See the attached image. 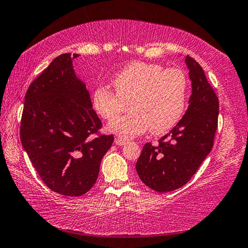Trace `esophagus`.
<instances>
[{
    "instance_id": "34e87169",
    "label": "esophagus",
    "mask_w": 248,
    "mask_h": 248,
    "mask_svg": "<svg viewBox=\"0 0 248 248\" xmlns=\"http://www.w3.org/2000/svg\"><path fill=\"white\" fill-rule=\"evenodd\" d=\"M125 143H127V140H125L119 139V138H116V139H115V144H116V145H118V146H123V145H124Z\"/></svg>"
}]
</instances>
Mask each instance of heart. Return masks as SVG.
Segmentation results:
<instances>
[{
  "label": "heart",
  "instance_id": "obj_1",
  "mask_svg": "<svg viewBox=\"0 0 248 248\" xmlns=\"http://www.w3.org/2000/svg\"><path fill=\"white\" fill-rule=\"evenodd\" d=\"M115 92L107 86L94 89L92 102L105 120H111L126 109L133 112L110 121L108 130L120 138L131 139L150 128L155 134L167 132L186 108L187 78L179 68H167L145 62H132L112 80Z\"/></svg>",
  "mask_w": 248,
  "mask_h": 248
}]
</instances>
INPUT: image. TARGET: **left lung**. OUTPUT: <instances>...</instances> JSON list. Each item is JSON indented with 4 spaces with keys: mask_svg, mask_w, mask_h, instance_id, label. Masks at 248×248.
I'll return each instance as SVG.
<instances>
[{
    "mask_svg": "<svg viewBox=\"0 0 248 248\" xmlns=\"http://www.w3.org/2000/svg\"><path fill=\"white\" fill-rule=\"evenodd\" d=\"M192 94L183 117L152 146L147 143L136 171L147 186L166 193L183 186L210 154L217 129L218 99L198 62L186 56Z\"/></svg>",
    "mask_w": 248,
    "mask_h": 248,
    "instance_id": "8db88e82",
    "label": "left lung"
}]
</instances>
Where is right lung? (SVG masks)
I'll list each match as a JSON object with an SVG mask.
<instances>
[{
	"mask_svg": "<svg viewBox=\"0 0 248 248\" xmlns=\"http://www.w3.org/2000/svg\"><path fill=\"white\" fill-rule=\"evenodd\" d=\"M77 57L57 56L31 84L20 127L21 143L46 186L70 197L93 186L114 140L113 135L93 138L102 124L73 69Z\"/></svg>",
	"mask_w": 248,
	"mask_h": 248,
	"instance_id": "add662e5",
	"label": "right lung"
}]
</instances>
